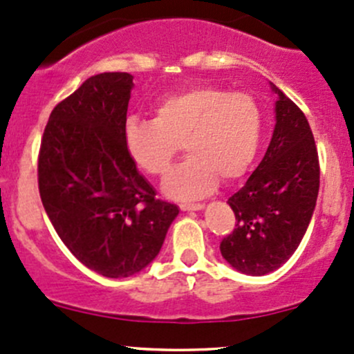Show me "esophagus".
Returning <instances> with one entry per match:
<instances>
[{
    "mask_svg": "<svg viewBox=\"0 0 354 354\" xmlns=\"http://www.w3.org/2000/svg\"><path fill=\"white\" fill-rule=\"evenodd\" d=\"M182 211H203L204 204H180Z\"/></svg>",
    "mask_w": 354,
    "mask_h": 354,
    "instance_id": "obj_1",
    "label": "esophagus"
}]
</instances>
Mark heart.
<instances>
[{
    "label": "heart",
    "mask_w": 354,
    "mask_h": 354,
    "mask_svg": "<svg viewBox=\"0 0 354 354\" xmlns=\"http://www.w3.org/2000/svg\"><path fill=\"white\" fill-rule=\"evenodd\" d=\"M261 111L252 96L214 86H191L155 102L153 120H131L123 128L128 157L148 176H163L184 143L189 157L162 182L174 201H196L218 187L219 178L243 177L254 160Z\"/></svg>",
    "instance_id": "obj_1"
}]
</instances>
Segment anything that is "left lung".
I'll list each match as a JSON object with an SVG mask.
<instances>
[{
	"label": "left lung",
	"mask_w": 354,
	"mask_h": 354,
	"mask_svg": "<svg viewBox=\"0 0 354 354\" xmlns=\"http://www.w3.org/2000/svg\"><path fill=\"white\" fill-rule=\"evenodd\" d=\"M275 101L272 140L246 184L227 199L236 227L221 241L224 260L261 277L280 268L306 234L319 192V158L304 113L270 82Z\"/></svg>",
	"instance_id": "1"
}]
</instances>
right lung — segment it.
I'll list each match as a JSON object with an SVG mask.
<instances>
[{"mask_svg": "<svg viewBox=\"0 0 354 354\" xmlns=\"http://www.w3.org/2000/svg\"><path fill=\"white\" fill-rule=\"evenodd\" d=\"M128 72H104L55 106L39 155L41 204L71 253L108 279L142 272L160 253L176 204L155 189L123 143Z\"/></svg>", "mask_w": 354, "mask_h": 354, "instance_id": "add662e5", "label": "right lung"}]
</instances>
